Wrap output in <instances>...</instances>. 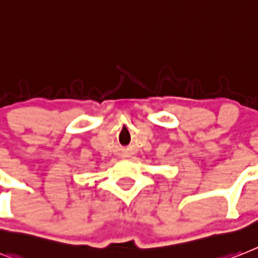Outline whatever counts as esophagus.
<instances>
[{"instance_id":"esophagus-1","label":"esophagus","mask_w":258,"mask_h":258,"mask_svg":"<svg viewBox=\"0 0 258 258\" xmlns=\"http://www.w3.org/2000/svg\"><path fill=\"white\" fill-rule=\"evenodd\" d=\"M126 157H127V155H126Z\"/></svg>"}]
</instances>
